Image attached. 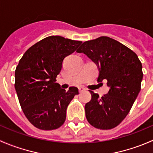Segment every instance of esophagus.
<instances>
[{
  "instance_id": "obj_1",
  "label": "esophagus",
  "mask_w": 153,
  "mask_h": 153,
  "mask_svg": "<svg viewBox=\"0 0 153 153\" xmlns=\"http://www.w3.org/2000/svg\"><path fill=\"white\" fill-rule=\"evenodd\" d=\"M78 89H79V92H80V93H81V92H84V91H86V89H85V88H84V87H79V88H78Z\"/></svg>"
}]
</instances>
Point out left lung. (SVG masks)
Here are the masks:
<instances>
[{
  "mask_svg": "<svg viewBox=\"0 0 153 153\" xmlns=\"http://www.w3.org/2000/svg\"><path fill=\"white\" fill-rule=\"evenodd\" d=\"M77 52L96 64L98 81L105 80L109 87L102 97L90 91L92 98L85 105L86 119L98 129H112L126 118L141 90L142 64L133 51L106 36L85 41Z\"/></svg>",
  "mask_w": 153,
  "mask_h": 153,
  "instance_id": "8db88e82",
  "label": "left lung"
}]
</instances>
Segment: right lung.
Here are the masks:
<instances>
[{"label":"right lung","instance_id":"1","mask_svg":"<svg viewBox=\"0 0 153 153\" xmlns=\"http://www.w3.org/2000/svg\"><path fill=\"white\" fill-rule=\"evenodd\" d=\"M81 41L52 35L32 46L19 61L15 72V88L21 109L29 122L43 130L62 126L67 106L78 89H61L56 77L64 59L73 53Z\"/></svg>","mask_w":153,"mask_h":153}]
</instances>
